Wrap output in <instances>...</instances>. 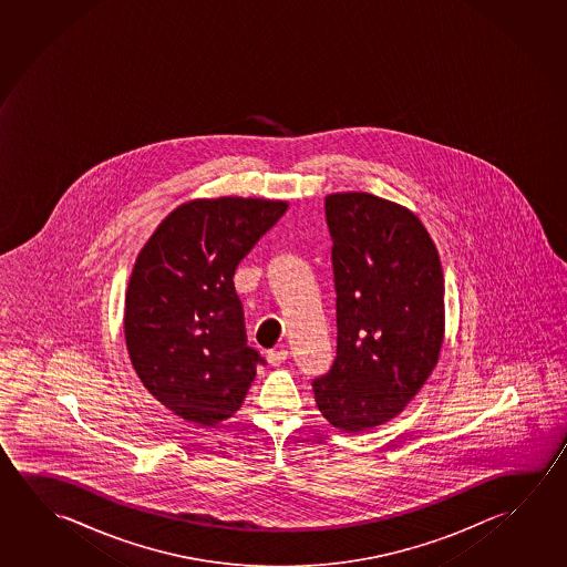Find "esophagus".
<instances>
[{
	"instance_id": "34e87169",
	"label": "esophagus",
	"mask_w": 567,
	"mask_h": 567,
	"mask_svg": "<svg viewBox=\"0 0 567 567\" xmlns=\"http://www.w3.org/2000/svg\"><path fill=\"white\" fill-rule=\"evenodd\" d=\"M287 358V350H270V352L267 353V362H269L270 365H280Z\"/></svg>"
}]
</instances>
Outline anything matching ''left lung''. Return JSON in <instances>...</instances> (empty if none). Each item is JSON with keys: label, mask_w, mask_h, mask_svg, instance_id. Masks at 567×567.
Masks as SVG:
<instances>
[{"label": "left lung", "mask_w": 567, "mask_h": 567, "mask_svg": "<svg viewBox=\"0 0 567 567\" xmlns=\"http://www.w3.org/2000/svg\"><path fill=\"white\" fill-rule=\"evenodd\" d=\"M338 350L316 405L343 433L398 417L445 342V279L435 243L408 207L365 192L326 195Z\"/></svg>", "instance_id": "8db88e82"}]
</instances>
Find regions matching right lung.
<instances>
[{"instance_id":"1","label":"right lung","mask_w":567,"mask_h":567,"mask_svg":"<svg viewBox=\"0 0 567 567\" xmlns=\"http://www.w3.org/2000/svg\"><path fill=\"white\" fill-rule=\"evenodd\" d=\"M287 202L224 195L177 205L136 257L124 338L146 390L177 417L214 427L241 408L257 363L233 275Z\"/></svg>"}]
</instances>
